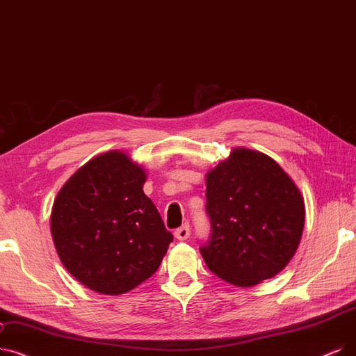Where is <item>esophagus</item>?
<instances>
[{"label":"esophagus","mask_w":356,"mask_h":356,"mask_svg":"<svg viewBox=\"0 0 356 356\" xmlns=\"http://www.w3.org/2000/svg\"><path fill=\"white\" fill-rule=\"evenodd\" d=\"M189 234H191V227H189L188 222L183 224L181 227H179V228L175 231V237H176L177 240H186V238L189 237Z\"/></svg>","instance_id":"1"}]
</instances>
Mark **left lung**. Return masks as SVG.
<instances>
[{
  "instance_id": "8db88e82",
  "label": "left lung",
  "mask_w": 356,
  "mask_h": 356,
  "mask_svg": "<svg viewBox=\"0 0 356 356\" xmlns=\"http://www.w3.org/2000/svg\"><path fill=\"white\" fill-rule=\"evenodd\" d=\"M207 266L237 286L282 270L301 240L305 209L296 183L265 154L236 148L207 176Z\"/></svg>"
}]
</instances>
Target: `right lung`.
I'll return each instance as SVG.
<instances>
[{
  "label": "right lung",
  "instance_id": "1",
  "mask_svg": "<svg viewBox=\"0 0 356 356\" xmlns=\"http://www.w3.org/2000/svg\"><path fill=\"white\" fill-rule=\"evenodd\" d=\"M144 183L143 167L111 151L84 164L59 191L51 213L55 249L87 288L119 296L159 269L173 234Z\"/></svg>",
  "mask_w": 356,
  "mask_h": 356
}]
</instances>
